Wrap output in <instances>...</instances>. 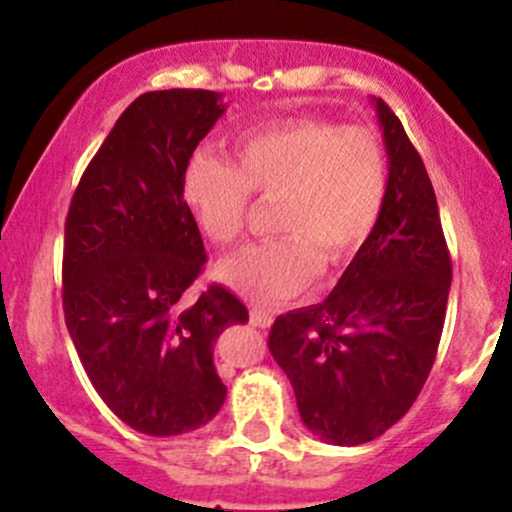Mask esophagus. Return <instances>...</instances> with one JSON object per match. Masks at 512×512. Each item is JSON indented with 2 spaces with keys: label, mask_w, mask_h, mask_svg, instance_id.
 <instances>
[{
  "label": "esophagus",
  "mask_w": 512,
  "mask_h": 512,
  "mask_svg": "<svg viewBox=\"0 0 512 512\" xmlns=\"http://www.w3.org/2000/svg\"><path fill=\"white\" fill-rule=\"evenodd\" d=\"M250 322L255 324V327H270L272 322H275V314H272V309H265V307H257V304H252L250 307Z\"/></svg>",
  "instance_id": "34e87169"
}]
</instances>
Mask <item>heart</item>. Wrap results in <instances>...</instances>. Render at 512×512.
<instances>
[{
  "label": "heart",
  "instance_id": "1",
  "mask_svg": "<svg viewBox=\"0 0 512 512\" xmlns=\"http://www.w3.org/2000/svg\"><path fill=\"white\" fill-rule=\"evenodd\" d=\"M250 193L277 198L282 235L227 257L218 277L257 302H280L312 285L322 257L339 265L369 240L386 198L384 146L371 128L287 118L242 133L232 165L198 153L185 168V205L215 245L240 240Z\"/></svg>",
  "mask_w": 512,
  "mask_h": 512
}]
</instances>
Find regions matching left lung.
Segmentation results:
<instances>
[{"label":"left lung","mask_w":512,"mask_h":512,"mask_svg":"<svg viewBox=\"0 0 512 512\" xmlns=\"http://www.w3.org/2000/svg\"><path fill=\"white\" fill-rule=\"evenodd\" d=\"M389 180L379 223L324 302L280 314L270 352L304 426L327 443L374 441L414 406L446 319L451 255L436 193L396 113L371 98Z\"/></svg>","instance_id":"8db88e82"}]
</instances>
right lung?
Listing matches in <instances>:
<instances>
[{"label": "right lung", "instance_id": "right-lung-1", "mask_svg": "<svg viewBox=\"0 0 512 512\" xmlns=\"http://www.w3.org/2000/svg\"><path fill=\"white\" fill-rule=\"evenodd\" d=\"M223 113L215 91L138 96L84 170L66 215L71 342L103 404L146 436H180L218 414L227 389L215 342L250 319L223 285L188 294L205 247L183 175Z\"/></svg>", "mask_w": 512, "mask_h": 512}]
</instances>
